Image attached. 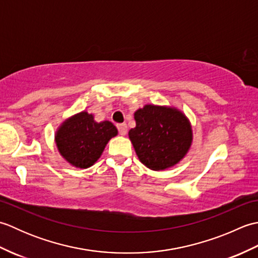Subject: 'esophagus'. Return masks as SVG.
Listing matches in <instances>:
<instances>
[{"mask_svg": "<svg viewBox=\"0 0 258 258\" xmlns=\"http://www.w3.org/2000/svg\"><path fill=\"white\" fill-rule=\"evenodd\" d=\"M117 130H118V133L119 135H126V133H127V125H126L125 123H120V124H117Z\"/></svg>", "mask_w": 258, "mask_h": 258, "instance_id": "34e87169", "label": "esophagus"}]
</instances>
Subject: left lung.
I'll return each instance as SVG.
<instances>
[{"label":"left lung","mask_w":258,"mask_h":258,"mask_svg":"<svg viewBox=\"0 0 258 258\" xmlns=\"http://www.w3.org/2000/svg\"><path fill=\"white\" fill-rule=\"evenodd\" d=\"M136 126L128 138L139 160L153 171L173 167L183 160L193 142L186 115L172 106L146 104L134 113Z\"/></svg>","instance_id":"1"}]
</instances>
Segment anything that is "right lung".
I'll return each mask as SVG.
<instances>
[{"instance_id":"add662e5","label":"right lung","mask_w":258,"mask_h":258,"mask_svg":"<svg viewBox=\"0 0 258 258\" xmlns=\"http://www.w3.org/2000/svg\"><path fill=\"white\" fill-rule=\"evenodd\" d=\"M117 133V128L109 120L97 123L94 115L83 111L59 125L55 143L59 154L71 165L87 168L101 157L108 141Z\"/></svg>"}]
</instances>
